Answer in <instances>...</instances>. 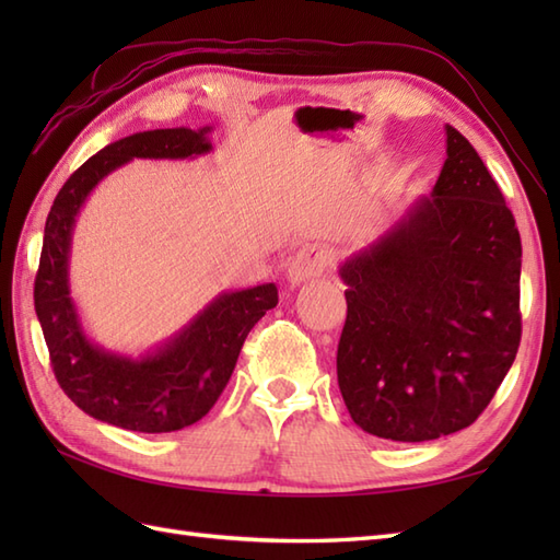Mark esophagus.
I'll return each instance as SVG.
<instances>
[{"label":"esophagus","mask_w":560,"mask_h":560,"mask_svg":"<svg viewBox=\"0 0 560 560\" xmlns=\"http://www.w3.org/2000/svg\"><path fill=\"white\" fill-rule=\"evenodd\" d=\"M327 267H329L327 249L317 247V245H305L289 259L287 277L293 287H299V283H303V281H311V279L319 277V273H323Z\"/></svg>","instance_id":"obj_1"}]
</instances>
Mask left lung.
I'll use <instances>...</instances> for the list:
<instances>
[{
    "instance_id": "1",
    "label": "left lung",
    "mask_w": 560,
    "mask_h": 560,
    "mask_svg": "<svg viewBox=\"0 0 560 560\" xmlns=\"http://www.w3.org/2000/svg\"><path fill=\"white\" fill-rule=\"evenodd\" d=\"M431 197L343 261V404L365 433L423 443L471 425L522 337L513 211L455 127Z\"/></svg>"
}]
</instances>
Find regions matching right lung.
<instances>
[{"instance_id":"obj_1","label":"right lung","mask_w":560,"mask_h":560,"mask_svg":"<svg viewBox=\"0 0 560 560\" xmlns=\"http://www.w3.org/2000/svg\"><path fill=\"white\" fill-rule=\"evenodd\" d=\"M205 129H151L101 149L59 189L47 213L35 273V313L59 387L81 411L125 431L171 433L197 423L229 385L245 337L279 303L273 283L221 293L159 351L127 359L83 335L69 295V245L77 213L105 175L132 159H192L211 151Z\"/></svg>"}]
</instances>
